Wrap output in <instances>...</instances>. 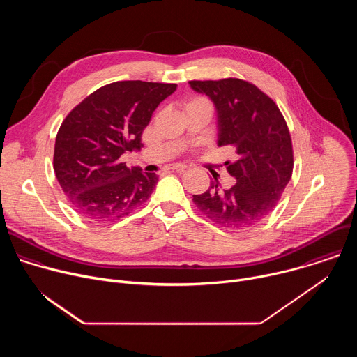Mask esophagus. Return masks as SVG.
<instances>
[{
    "label": "esophagus",
    "mask_w": 357,
    "mask_h": 357,
    "mask_svg": "<svg viewBox=\"0 0 357 357\" xmlns=\"http://www.w3.org/2000/svg\"><path fill=\"white\" fill-rule=\"evenodd\" d=\"M168 169H169V171L182 172V171L188 169V165H185V164H171V165H168Z\"/></svg>",
    "instance_id": "1"
}]
</instances>
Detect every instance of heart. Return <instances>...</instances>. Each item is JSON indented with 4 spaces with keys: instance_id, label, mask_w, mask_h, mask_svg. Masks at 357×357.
<instances>
[{
    "instance_id": "obj_1",
    "label": "heart",
    "mask_w": 357,
    "mask_h": 357,
    "mask_svg": "<svg viewBox=\"0 0 357 357\" xmlns=\"http://www.w3.org/2000/svg\"><path fill=\"white\" fill-rule=\"evenodd\" d=\"M195 105H209L208 103V100L206 98H203V97H195V98H192L189 103L186 105V107L188 106H195Z\"/></svg>"
}]
</instances>
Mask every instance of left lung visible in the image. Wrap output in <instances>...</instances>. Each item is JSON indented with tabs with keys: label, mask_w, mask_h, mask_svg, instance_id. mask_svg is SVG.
Instances as JSON below:
<instances>
[{
	"label": "left lung",
	"mask_w": 357,
	"mask_h": 357,
	"mask_svg": "<svg viewBox=\"0 0 357 357\" xmlns=\"http://www.w3.org/2000/svg\"><path fill=\"white\" fill-rule=\"evenodd\" d=\"M192 90L206 94L215 106L218 146L231 145L238 160L227 165L236 178L230 189L216 179L202 195L197 209L229 229H245L263 220L277 205L292 175V144L287 123L274 101L240 79L192 80Z\"/></svg>",
	"instance_id": "8db88e82"
}]
</instances>
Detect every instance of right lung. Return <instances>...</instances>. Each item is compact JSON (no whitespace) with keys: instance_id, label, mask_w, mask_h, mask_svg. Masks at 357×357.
I'll list each match as a JSON object with an SVG mask.
<instances>
[{"instance_id":"add662e5","label":"right lung","mask_w":357,"mask_h":357,"mask_svg":"<svg viewBox=\"0 0 357 357\" xmlns=\"http://www.w3.org/2000/svg\"><path fill=\"white\" fill-rule=\"evenodd\" d=\"M176 84L141 80L100 87L62 123L54 168L70 205L94 222H113L138 209L154 190L158 175L127 168L126 152L142 148L141 134L152 113Z\"/></svg>"}]
</instances>
